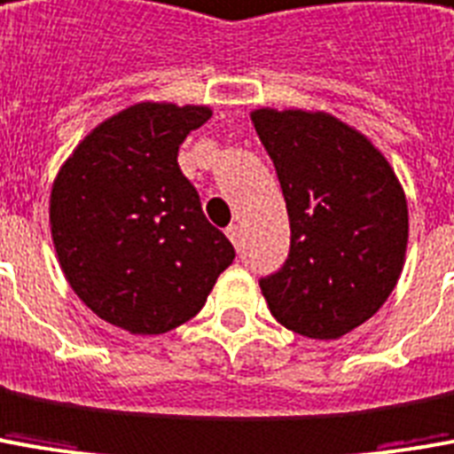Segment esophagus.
Listing matches in <instances>:
<instances>
[{"label":"esophagus","mask_w":454,"mask_h":454,"mask_svg":"<svg viewBox=\"0 0 454 454\" xmlns=\"http://www.w3.org/2000/svg\"><path fill=\"white\" fill-rule=\"evenodd\" d=\"M239 234H242L239 224H230V227H227V237L232 239L234 247H239Z\"/></svg>","instance_id":"esophagus-1"}]
</instances>
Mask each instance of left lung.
Instances as JSON below:
<instances>
[{
    "instance_id": "obj_1",
    "label": "left lung",
    "mask_w": 454,
    "mask_h": 454,
    "mask_svg": "<svg viewBox=\"0 0 454 454\" xmlns=\"http://www.w3.org/2000/svg\"><path fill=\"white\" fill-rule=\"evenodd\" d=\"M286 200L292 245L259 279L271 317L306 339H340L398 284L408 202L383 153L324 111L252 114Z\"/></svg>"
}]
</instances>
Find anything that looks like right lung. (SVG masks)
<instances>
[{"instance_id": "obj_1", "label": "right lung", "mask_w": 454, "mask_h": 454, "mask_svg": "<svg viewBox=\"0 0 454 454\" xmlns=\"http://www.w3.org/2000/svg\"><path fill=\"white\" fill-rule=\"evenodd\" d=\"M209 115L207 106L136 103L93 128L51 187V237L71 289L137 336L190 321L234 259L177 165Z\"/></svg>"}]
</instances>
